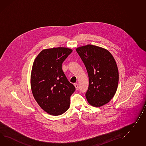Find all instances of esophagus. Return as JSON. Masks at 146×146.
<instances>
[{
  "label": "esophagus",
  "mask_w": 146,
  "mask_h": 146,
  "mask_svg": "<svg viewBox=\"0 0 146 146\" xmlns=\"http://www.w3.org/2000/svg\"><path fill=\"white\" fill-rule=\"evenodd\" d=\"M75 88L76 90H78L79 89V86H78V83H75L74 84Z\"/></svg>",
  "instance_id": "esophagus-1"
}]
</instances>
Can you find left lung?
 I'll return each mask as SVG.
<instances>
[{
    "label": "left lung",
    "instance_id": "8db88e82",
    "mask_svg": "<svg viewBox=\"0 0 146 146\" xmlns=\"http://www.w3.org/2000/svg\"><path fill=\"white\" fill-rule=\"evenodd\" d=\"M76 50L89 76L86 98L93 107L103 106L113 98L117 90L119 72L115 60L109 51L101 47L89 44Z\"/></svg>",
    "mask_w": 146,
    "mask_h": 146
}]
</instances>
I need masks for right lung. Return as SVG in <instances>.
Returning a JSON list of instances; mask_svg holds the SVG:
<instances>
[{
	"mask_svg": "<svg viewBox=\"0 0 146 146\" xmlns=\"http://www.w3.org/2000/svg\"><path fill=\"white\" fill-rule=\"evenodd\" d=\"M72 50L54 47L42 50L33 64L31 86L33 95L47 113L59 115L68 110L70 96L75 90L68 81L62 64Z\"/></svg>",
	"mask_w": 146,
	"mask_h": 146,
	"instance_id": "add662e5",
	"label": "right lung"
}]
</instances>
